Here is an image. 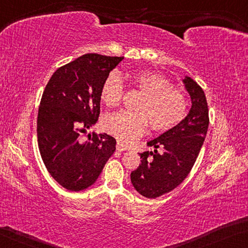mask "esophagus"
Returning <instances> with one entry per match:
<instances>
[{"instance_id": "1", "label": "esophagus", "mask_w": 248, "mask_h": 248, "mask_svg": "<svg viewBox=\"0 0 248 248\" xmlns=\"http://www.w3.org/2000/svg\"><path fill=\"white\" fill-rule=\"evenodd\" d=\"M116 150L119 151V152H123V151H126V150H128V147H127L126 145H124L123 143L117 142V144H116Z\"/></svg>"}]
</instances>
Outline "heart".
<instances>
[{
    "instance_id": "b5f03b06",
    "label": "heart",
    "mask_w": 248,
    "mask_h": 248,
    "mask_svg": "<svg viewBox=\"0 0 248 248\" xmlns=\"http://www.w3.org/2000/svg\"><path fill=\"white\" fill-rule=\"evenodd\" d=\"M132 85L143 93L136 104L139 112L120 111L106 115L102 127L124 143H131L145 132L148 122L156 132H166L185 117L187 102L184 94L173 89V83L161 74L140 71L129 76ZM124 94L121 76L113 72L101 87V100L108 108H115Z\"/></svg>"
}]
</instances>
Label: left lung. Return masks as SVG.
<instances>
[{"label": "left lung", "instance_id": "left-lung-1", "mask_svg": "<svg viewBox=\"0 0 248 248\" xmlns=\"http://www.w3.org/2000/svg\"><path fill=\"white\" fill-rule=\"evenodd\" d=\"M192 106L176 126L147 142L153 152L140 153V166L131 173V182L142 196L156 199L176 188L187 177L206 137L209 119L204 91L188 76L183 79ZM161 148L158 154L157 148Z\"/></svg>", "mask_w": 248, "mask_h": 248}]
</instances>
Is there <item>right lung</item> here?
<instances>
[{
	"instance_id": "1",
	"label": "right lung",
	"mask_w": 248,
	"mask_h": 248,
	"mask_svg": "<svg viewBox=\"0 0 248 248\" xmlns=\"http://www.w3.org/2000/svg\"><path fill=\"white\" fill-rule=\"evenodd\" d=\"M123 59L79 56L54 72L42 95L36 129L42 159L51 176L72 192L93 185L115 152L111 135L83 136L98 120L103 82Z\"/></svg>"
}]
</instances>
